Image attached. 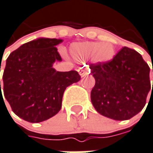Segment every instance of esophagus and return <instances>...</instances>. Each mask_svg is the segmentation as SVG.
Listing matches in <instances>:
<instances>
[{"instance_id": "34e87169", "label": "esophagus", "mask_w": 153, "mask_h": 153, "mask_svg": "<svg viewBox=\"0 0 153 153\" xmlns=\"http://www.w3.org/2000/svg\"><path fill=\"white\" fill-rule=\"evenodd\" d=\"M78 72L79 73V74L82 77L86 76L87 74H89V71H88V70L86 69V68H82V67L79 68V69L78 70Z\"/></svg>"}]
</instances>
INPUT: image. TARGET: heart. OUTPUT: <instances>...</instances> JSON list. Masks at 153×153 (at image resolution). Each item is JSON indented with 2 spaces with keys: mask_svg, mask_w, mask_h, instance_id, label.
I'll return each mask as SVG.
<instances>
[{
  "mask_svg": "<svg viewBox=\"0 0 153 153\" xmlns=\"http://www.w3.org/2000/svg\"><path fill=\"white\" fill-rule=\"evenodd\" d=\"M71 54L78 61L92 58L94 62L106 63L114 57L115 49L111 43L83 42L74 43L70 48Z\"/></svg>",
  "mask_w": 153,
  "mask_h": 153,
  "instance_id": "heart-1",
  "label": "heart"
}]
</instances>
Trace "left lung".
Wrapping results in <instances>:
<instances>
[{
	"label": "left lung",
	"instance_id": "1",
	"mask_svg": "<svg viewBox=\"0 0 153 153\" xmlns=\"http://www.w3.org/2000/svg\"><path fill=\"white\" fill-rule=\"evenodd\" d=\"M90 69L96 80L91 103L99 114L123 121L145 106L151 89L150 68L138 52L123 47L110 62L91 64Z\"/></svg>",
	"mask_w": 153,
	"mask_h": 153
}]
</instances>
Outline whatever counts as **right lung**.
<instances>
[{"instance_id":"1","label":"right lung","mask_w":153,"mask_h":153,"mask_svg":"<svg viewBox=\"0 0 153 153\" xmlns=\"http://www.w3.org/2000/svg\"><path fill=\"white\" fill-rule=\"evenodd\" d=\"M62 42L39 38L20 46L6 60L0 97L3 90L13 113L27 122L40 123L56 115L65 88L81 79L75 71L59 72L53 68L56 61H62L56 48Z\"/></svg>"}]
</instances>
